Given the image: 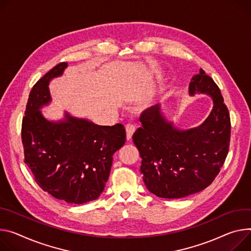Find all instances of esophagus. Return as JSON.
Masks as SVG:
<instances>
[{
	"mask_svg": "<svg viewBox=\"0 0 251 251\" xmlns=\"http://www.w3.org/2000/svg\"><path fill=\"white\" fill-rule=\"evenodd\" d=\"M125 129H126V139L129 141L132 139V136L135 132V126L133 124H127L125 126Z\"/></svg>",
	"mask_w": 251,
	"mask_h": 251,
	"instance_id": "34e87169",
	"label": "esophagus"
}]
</instances>
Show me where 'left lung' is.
Masks as SVG:
<instances>
[{
  "instance_id": "8db88e82",
  "label": "left lung",
  "mask_w": 251,
  "mask_h": 251,
  "mask_svg": "<svg viewBox=\"0 0 251 251\" xmlns=\"http://www.w3.org/2000/svg\"><path fill=\"white\" fill-rule=\"evenodd\" d=\"M197 93L207 94L213 100L212 111L200 126L177 129L157 104L142 112V127L133 134L142 159L143 181L158 197L182 198L205 189L218 175L228 154L229 112L220 89L202 69L189 84V94Z\"/></svg>"
}]
</instances>
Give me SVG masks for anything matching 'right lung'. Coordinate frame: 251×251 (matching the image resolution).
<instances>
[{
    "instance_id": "obj_1",
    "label": "right lung",
    "mask_w": 251,
    "mask_h": 251,
    "mask_svg": "<svg viewBox=\"0 0 251 251\" xmlns=\"http://www.w3.org/2000/svg\"><path fill=\"white\" fill-rule=\"evenodd\" d=\"M67 63L56 65L32 88L22 122L24 162L37 184L67 203L97 199L109 178L113 154L126 141L122 124L100 126L65 114L52 122L44 118L43 105L51 101L49 83L63 74Z\"/></svg>"
}]
</instances>
